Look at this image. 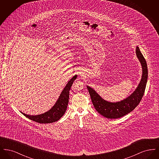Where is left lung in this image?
Wrapping results in <instances>:
<instances>
[{
    "label": "left lung",
    "instance_id": "left-lung-1",
    "mask_svg": "<svg viewBox=\"0 0 159 159\" xmlns=\"http://www.w3.org/2000/svg\"><path fill=\"white\" fill-rule=\"evenodd\" d=\"M136 54L142 66L143 75L136 90L127 98L117 102H110L102 98L92 88L87 86L95 110L107 119H118L129 113L139 104L144 95L148 78L147 65L138 46L136 48Z\"/></svg>",
    "mask_w": 159,
    "mask_h": 159
}]
</instances>
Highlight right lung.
<instances>
[{
  "label": "right lung",
  "instance_id": "obj_1",
  "mask_svg": "<svg viewBox=\"0 0 159 159\" xmlns=\"http://www.w3.org/2000/svg\"><path fill=\"white\" fill-rule=\"evenodd\" d=\"M76 77L77 75H75L68 82L63 91H62L60 96L55 104L48 111L37 116H30L23 113L22 112L21 113L29 119L39 123L45 124L58 121L66 113L68 106L69 92L72 84L76 80Z\"/></svg>",
  "mask_w": 159,
  "mask_h": 159
}]
</instances>
